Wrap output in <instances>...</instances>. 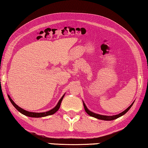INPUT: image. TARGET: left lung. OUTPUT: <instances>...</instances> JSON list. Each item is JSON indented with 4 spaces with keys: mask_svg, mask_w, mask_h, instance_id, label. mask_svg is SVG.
Masks as SVG:
<instances>
[{
    "mask_svg": "<svg viewBox=\"0 0 148 148\" xmlns=\"http://www.w3.org/2000/svg\"><path fill=\"white\" fill-rule=\"evenodd\" d=\"M134 104V103L131 104L130 106H129L128 108H127L126 110H124L123 112L119 114H116V115H114V116H104V115H101V114H95L94 112H91V111H90L87 108V106H85V103H83V106H84V108H85V112H87L88 115H90V116H92V117H95L97 119H100V120H113L114 119H116L118 118H119L120 116H122V115H124L126 114L128 111L130 110V108L132 107V104Z\"/></svg>",
    "mask_w": 148,
    "mask_h": 148,
    "instance_id": "1",
    "label": "left lung"
}]
</instances>
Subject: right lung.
<instances>
[{
    "instance_id": "obj_1",
    "label": "right lung",
    "mask_w": 148,
    "mask_h": 148,
    "mask_svg": "<svg viewBox=\"0 0 148 148\" xmlns=\"http://www.w3.org/2000/svg\"><path fill=\"white\" fill-rule=\"evenodd\" d=\"M64 95L61 98V99L60 100V101L58 102V104H57L55 108H53V109H51V110L47 111V112H41V113H38V112H28V111H26L24 110V109H22V108L19 107L18 106L16 105L14 103V102L12 101V99H11L9 95H8V99L10 100V101L11 102V103L12 104V105L14 106V107L17 109L20 112H21L22 114H23L25 116H29V117H33V118H40V117H44V116H49V115H51V114H53L54 113H56L57 111L59 110V108L60 107V105H61V101H62V100L63 99V97H64Z\"/></svg>"
}]
</instances>
